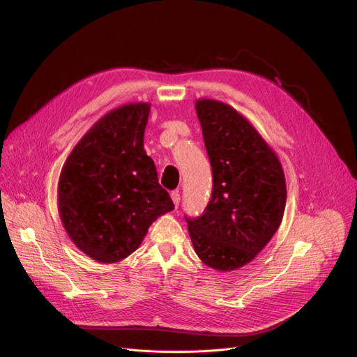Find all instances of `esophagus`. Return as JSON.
<instances>
[{
  "instance_id": "esophagus-1",
  "label": "esophagus",
  "mask_w": 357,
  "mask_h": 357,
  "mask_svg": "<svg viewBox=\"0 0 357 357\" xmlns=\"http://www.w3.org/2000/svg\"><path fill=\"white\" fill-rule=\"evenodd\" d=\"M171 198H172V201H174V204H175V207L178 208V207H179V201H181L179 192H178V191H172V192H171Z\"/></svg>"
}]
</instances>
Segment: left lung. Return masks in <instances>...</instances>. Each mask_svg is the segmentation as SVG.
I'll list each match as a JSON object with an SVG mask.
<instances>
[{
    "mask_svg": "<svg viewBox=\"0 0 357 357\" xmlns=\"http://www.w3.org/2000/svg\"><path fill=\"white\" fill-rule=\"evenodd\" d=\"M213 171L211 199L197 218L185 217L198 257L230 272L248 265L282 221L287 183L276 153L233 107L195 102Z\"/></svg>",
    "mask_w": 357,
    "mask_h": 357,
    "instance_id": "1",
    "label": "left lung"
}]
</instances>
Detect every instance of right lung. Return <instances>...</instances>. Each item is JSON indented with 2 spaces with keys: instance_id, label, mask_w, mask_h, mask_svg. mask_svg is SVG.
Returning a JSON list of instances; mask_svg holds the SVG:
<instances>
[{
  "instance_id": "1",
  "label": "right lung",
  "mask_w": 357,
  "mask_h": 357,
  "mask_svg": "<svg viewBox=\"0 0 357 357\" xmlns=\"http://www.w3.org/2000/svg\"><path fill=\"white\" fill-rule=\"evenodd\" d=\"M150 104H126L93 124L59 176L58 208L81 252L100 264L133 253L147 229L175 208L143 147Z\"/></svg>"
}]
</instances>
